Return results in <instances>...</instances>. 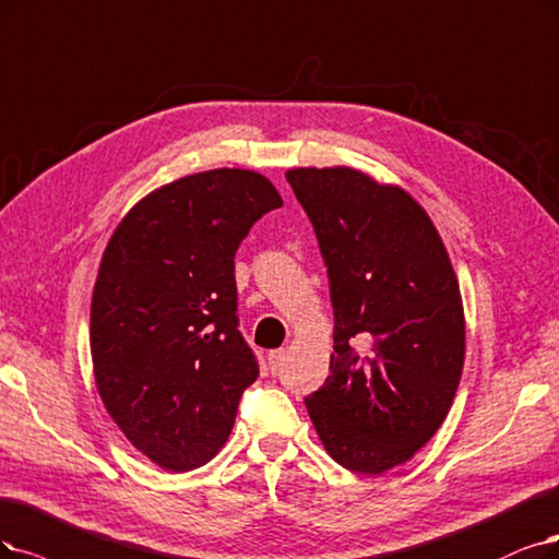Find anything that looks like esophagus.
<instances>
[{"mask_svg": "<svg viewBox=\"0 0 559 559\" xmlns=\"http://www.w3.org/2000/svg\"><path fill=\"white\" fill-rule=\"evenodd\" d=\"M285 357H287L285 349H272V353H269V357H266L269 370H272V373H278V370H281L283 364H285Z\"/></svg>", "mask_w": 559, "mask_h": 559, "instance_id": "1", "label": "esophagus"}]
</instances>
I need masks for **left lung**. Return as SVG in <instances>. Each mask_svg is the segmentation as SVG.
Returning <instances> with one entry per match:
<instances>
[{
    "mask_svg": "<svg viewBox=\"0 0 559 559\" xmlns=\"http://www.w3.org/2000/svg\"><path fill=\"white\" fill-rule=\"evenodd\" d=\"M334 306L332 376L306 396L338 465L382 474L436 436L456 396L465 318L436 225L399 186L353 168L287 170Z\"/></svg>",
    "mask_w": 559,
    "mask_h": 559,
    "instance_id": "1",
    "label": "left lung"
}]
</instances>
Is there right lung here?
<instances>
[{
    "mask_svg": "<svg viewBox=\"0 0 559 559\" xmlns=\"http://www.w3.org/2000/svg\"><path fill=\"white\" fill-rule=\"evenodd\" d=\"M253 170L181 177L142 198L103 253L92 361L103 405L129 442L170 472L210 463L260 373L239 332L235 253L278 210Z\"/></svg>",
    "mask_w": 559,
    "mask_h": 559,
    "instance_id": "1",
    "label": "right lung"
}]
</instances>
